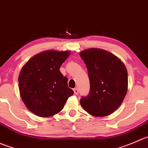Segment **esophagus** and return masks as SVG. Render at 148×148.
<instances>
[{
    "label": "esophagus",
    "instance_id": "34e87169",
    "mask_svg": "<svg viewBox=\"0 0 148 148\" xmlns=\"http://www.w3.org/2000/svg\"><path fill=\"white\" fill-rule=\"evenodd\" d=\"M73 91H74L75 94L77 95V93H78V89H77V88H75L73 89Z\"/></svg>",
    "mask_w": 148,
    "mask_h": 148
}]
</instances>
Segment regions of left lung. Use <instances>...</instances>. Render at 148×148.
<instances>
[{
	"label": "left lung",
	"mask_w": 148,
	"mask_h": 148,
	"mask_svg": "<svg viewBox=\"0 0 148 148\" xmlns=\"http://www.w3.org/2000/svg\"><path fill=\"white\" fill-rule=\"evenodd\" d=\"M80 56L88 69L90 92L80 99L82 107L95 116L113 113L123 101L128 87L125 65L119 58L102 49L82 51Z\"/></svg>",
	"instance_id": "left-lung-1"
}]
</instances>
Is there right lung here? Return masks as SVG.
<instances>
[{
	"mask_svg": "<svg viewBox=\"0 0 148 148\" xmlns=\"http://www.w3.org/2000/svg\"><path fill=\"white\" fill-rule=\"evenodd\" d=\"M70 55V51H45L32 57L21 68L20 95L27 109L36 116L48 117L59 113L73 95L68 77L60 71Z\"/></svg>",
	"mask_w": 148,
	"mask_h": 148,
	"instance_id": "right-lung-1",
	"label": "right lung"
}]
</instances>
